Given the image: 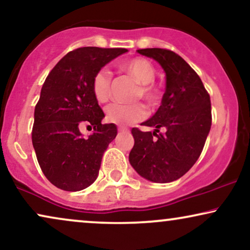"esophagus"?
<instances>
[{"label": "esophagus", "mask_w": 250, "mask_h": 250, "mask_svg": "<svg viewBox=\"0 0 250 250\" xmlns=\"http://www.w3.org/2000/svg\"><path fill=\"white\" fill-rule=\"evenodd\" d=\"M118 130H119L120 132H123V131H128V128H127V127H123V125H119Z\"/></svg>", "instance_id": "obj_1"}]
</instances>
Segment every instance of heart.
<instances>
[{
    "instance_id": "heart-1",
    "label": "heart",
    "mask_w": 250,
    "mask_h": 250,
    "mask_svg": "<svg viewBox=\"0 0 250 250\" xmlns=\"http://www.w3.org/2000/svg\"><path fill=\"white\" fill-rule=\"evenodd\" d=\"M121 69L140 84L135 92L136 98H143L150 105H153L158 102L159 93L153 84L156 70L152 63L147 61L146 59L136 58L123 62ZM110 83H112V74L107 69H100L94 75L92 80V92L98 103L104 104L108 102L110 97ZM145 116H146V109L142 103H115L106 108V120L115 125H131V123L143 120Z\"/></svg>"
}]
</instances>
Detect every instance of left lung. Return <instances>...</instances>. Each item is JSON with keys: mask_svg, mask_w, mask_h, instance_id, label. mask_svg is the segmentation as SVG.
Here are the masks:
<instances>
[{"mask_svg": "<svg viewBox=\"0 0 250 250\" xmlns=\"http://www.w3.org/2000/svg\"><path fill=\"white\" fill-rule=\"evenodd\" d=\"M137 52L162 65L166 90L156 114L142 123L154 130L131 129L135 144L129 163L148 181L172 182L185 175L201 156L211 128L210 96L200 76L176 53L163 48Z\"/></svg>", "mask_w": 250, "mask_h": 250, "instance_id": "left-lung-1", "label": "left lung"}]
</instances>
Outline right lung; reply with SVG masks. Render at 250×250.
Returning <instances> with one entry per match:
<instances>
[{
  "label": "right lung",
  "instance_id": "right-lung-1",
  "mask_svg": "<svg viewBox=\"0 0 250 250\" xmlns=\"http://www.w3.org/2000/svg\"><path fill=\"white\" fill-rule=\"evenodd\" d=\"M125 48L82 47L69 52L47 76L34 109L32 143L41 170L50 183L78 191L96 181L103 154L116 137L114 123L105 118L92 92L94 75ZM83 121L94 131L84 138Z\"/></svg>",
  "mask_w": 250,
  "mask_h": 250
}]
</instances>
